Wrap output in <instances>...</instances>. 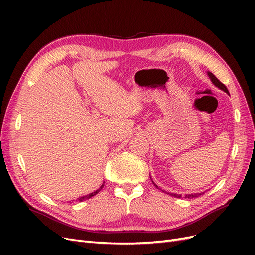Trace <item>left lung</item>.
Masks as SVG:
<instances>
[{
    "label": "left lung",
    "instance_id": "left-lung-1",
    "mask_svg": "<svg viewBox=\"0 0 255 255\" xmlns=\"http://www.w3.org/2000/svg\"><path fill=\"white\" fill-rule=\"evenodd\" d=\"M207 74H208V76H210V79L212 80V82L216 85V86H217L218 88H220V89H222L223 91H226L227 94H229V90H228V88L225 86V84H222L217 78H216V76L212 73V72H207ZM156 186V185H155ZM157 187V186H156ZM172 196H174V197H176V198H181L182 196L181 195H174V194H171ZM200 195L201 194H195V195H186L185 196V198H196V197H199Z\"/></svg>",
    "mask_w": 255,
    "mask_h": 255
}]
</instances>
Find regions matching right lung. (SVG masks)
<instances>
[{"label":"right lung","instance_id":"right-lung-1","mask_svg":"<svg viewBox=\"0 0 255 255\" xmlns=\"http://www.w3.org/2000/svg\"><path fill=\"white\" fill-rule=\"evenodd\" d=\"M103 186H104V185H102V186L101 187H100L99 189H97L96 191H94V192H91V194H89V195H87V196H84V197H81V198H79L78 200H76V201H79V202H83L84 201V200H87V199H90L91 197H94L95 195H97L98 194V192L100 191V190H101L102 188H103ZM73 202V201H72Z\"/></svg>","mask_w":255,"mask_h":255}]
</instances>
